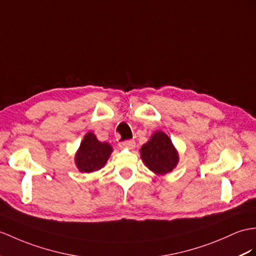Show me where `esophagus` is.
<instances>
[{
  "instance_id": "obj_1",
  "label": "esophagus",
  "mask_w": 256,
  "mask_h": 256,
  "mask_svg": "<svg viewBox=\"0 0 256 256\" xmlns=\"http://www.w3.org/2000/svg\"><path fill=\"white\" fill-rule=\"evenodd\" d=\"M134 146H136V142H134V140H127V141L120 143V146L122 148H129V150H132V148H134Z\"/></svg>"
}]
</instances>
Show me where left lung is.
<instances>
[{
  "label": "left lung",
  "mask_w": 256,
  "mask_h": 256,
  "mask_svg": "<svg viewBox=\"0 0 256 256\" xmlns=\"http://www.w3.org/2000/svg\"><path fill=\"white\" fill-rule=\"evenodd\" d=\"M141 160L150 170L163 176L172 172L179 163V154L172 139L158 130L140 148Z\"/></svg>",
  "instance_id": "8db88e82"
}]
</instances>
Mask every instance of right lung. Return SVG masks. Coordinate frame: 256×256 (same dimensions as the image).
Segmentation results:
<instances>
[{"label": "right lung", "instance_id": "right-lung-1", "mask_svg": "<svg viewBox=\"0 0 256 256\" xmlns=\"http://www.w3.org/2000/svg\"><path fill=\"white\" fill-rule=\"evenodd\" d=\"M112 152L113 148L110 143L98 141L96 136L89 132L84 134L74 154V164L81 172H98L106 164Z\"/></svg>", "mask_w": 256, "mask_h": 256}]
</instances>
